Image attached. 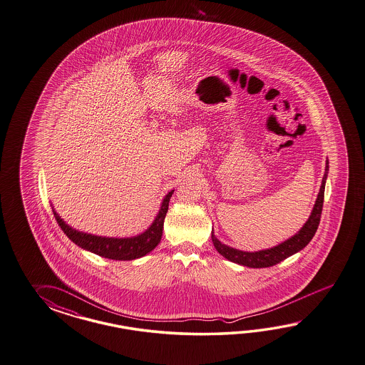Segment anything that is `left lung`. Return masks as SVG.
I'll return each mask as SVG.
<instances>
[{"label": "left lung", "instance_id": "1", "mask_svg": "<svg viewBox=\"0 0 365 365\" xmlns=\"http://www.w3.org/2000/svg\"><path fill=\"white\" fill-rule=\"evenodd\" d=\"M327 175H329V160H326L324 175L322 179L319 192L317 196L315 205L312 207V214L309 216L307 222L303 224L302 228L292 237H289L287 240L282 241L272 248L261 249L256 252H245L240 249L232 248L227 244H222V241L215 236L214 228H212L211 239L214 242L215 248L222 255V257L227 258L228 261L248 267H273L278 262L284 261V258L290 257L295 253H298L312 241L315 232L318 230L322 207H323V200H324V187H326Z\"/></svg>", "mask_w": 365, "mask_h": 365}]
</instances>
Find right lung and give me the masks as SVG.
<instances>
[{"label": "right lung", "instance_id": "obj_1", "mask_svg": "<svg viewBox=\"0 0 365 365\" xmlns=\"http://www.w3.org/2000/svg\"><path fill=\"white\" fill-rule=\"evenodd\" d=\"M173 192L174 190H171L163 196L158 214L154 217L150 225L145 231L130 237H108V236H98V235L79 231L64 222L53 207V212L63 232L78 247L92 252L101 257L118 259V261H132L135 258L146 256L160 244L162 231H163V222L169 210L170 197L173 195Z\"/></svg>", "mask_w": 365, "mask_h": 365}]
</instances>
